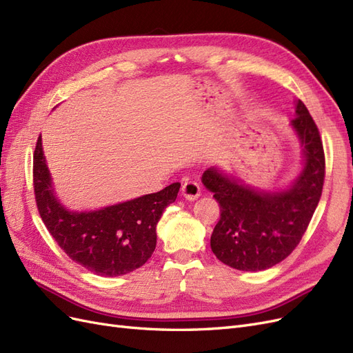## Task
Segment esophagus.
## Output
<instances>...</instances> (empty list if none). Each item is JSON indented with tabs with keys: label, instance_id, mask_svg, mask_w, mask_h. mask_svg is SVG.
<instances>
[{
	"label": "esophagus",
	"instance_id": "obj_1",
	"mask_svg": "<svg viewBox=\"0 0 353 353\" xmlns=\"http://www.w3.org/2000/svg\"><path fill=\"white\" fill-rule=\"evenodd\" d=\"M181 194H183L187 200L194 201L200 197V185L196 183V181H185L183 184V188H181Z\"/></svg>",
	"mask_w": 353,
	"mask_h": 353
}]
</instances>
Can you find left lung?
<instances>
[{
	"mask_svg": "<svg viewBox=\"0 0 353 353\" xmlns=\"http://www.w3.org/2000/svg\"><path fill=\"white\" fill-rule=\"evenodd\" d=\"M290 122L302 147V168L283 188H258L212 166L201 183L221 206L210 237L216 258L239 271H263L285 259L302 240L323 193L325 159L318 128L301 100Z\"/></svg>",
	"mask_w": 353,
	"mask_h": 353,
	"instance_id": "obj_1",
	"label": "left lung"
}]
</instances>
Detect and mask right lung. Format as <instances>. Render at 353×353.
Returning <instances> with one entry per match:
<instances>
[{"label":"right lung","instance_id":"right-lung-1","mask_svg":"<svg viewBox=\"0 0 353 353\" xmlns=\"http://www.w3.org/2000/svg\"><path fill=\"white\" fill-rule=\"evenodd\" d=\"M34 187L39 215L69 258L97 275L119 276L152 258L157 222L175 201L181 184L95 210H70L56 193L39 137L34 154Z\"/></svg>","mask_w":353,"mask_h":353}]
</instances>
